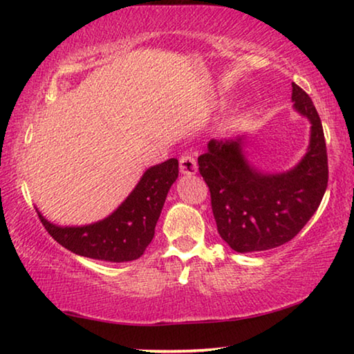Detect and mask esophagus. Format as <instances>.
Here are the masks:
<instances>
[{
  "instance_id": "esophagus-1",
  "label": "esophagus",
  "mask_w": 354,
  "mask_h": 354,
  "mask_svg": "<svg viewBox=\"0 0 354 354\" xmlns=\"http://www.w3.org/2000/svg\"><path fill=\"white\" fill-rule=\"evenodd\" d=\"M179 170H181L183 175H194L196 171V160L194 154L185 153L179 158Z\"/></svg>"
}]
</instances>
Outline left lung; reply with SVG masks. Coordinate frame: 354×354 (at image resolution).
<instances>
[{
  "instance_id": "8db88e82",
  "label": "left lung",
  "mask_w": 354,
  "mask_h": 354,
  "mask_svg": "<svg viewBox=\"0 0 354 354\" xmlns=\"http://www.w3.org/2000/svg\"><path fill=\"white\" fill-rule=\"evenodd\" d=\"M293 107L310 122L304 158L284 173H262L248 164L239 139H212L198 158L211 192L220 237L237 251H263L292 241L319 209L328 185L325 134L309 95L292 82Z\"/></svg>"
}]
</instances>
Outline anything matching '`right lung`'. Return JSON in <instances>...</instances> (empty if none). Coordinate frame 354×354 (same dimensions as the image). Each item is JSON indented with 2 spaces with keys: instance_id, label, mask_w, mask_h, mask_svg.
<instances>
[{
  "instance_id": "obj_1",
  "label": "right lung",
  "mask_w": 354,
  "mask_h": 354,
  "mask_svg": "<svg viewBox=\"0 0 354 354\" xmlns=\"http://www.w3.org/2000/svg\"><path fill=\"white\" fill-rule=\"evenodd\" d=\"M176 178L178 159L151 167L109 217L92 225L57 226L37 214L48 234L71 253L107 262L134 261L153 241L167 194Z\"/></svg>"
}]
</instances>
